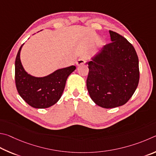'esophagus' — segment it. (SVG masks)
<instances>
[{
  "label": "esophagus",
  "instance_id": "obj_1",
  "mask_svg": "<svg viewBox=\"0 0 156 156\" xmlns=\"http://www.w3.org/2000/svg\"><path fill=\"white\" fill-rule=\"evenodd\" d=\"M86 62V59L85 58H80L78 59V61L76 62V64L77 66H80L81 64H84Z\"/></svg>",
  "mask_w": 156,
  "mask_h": 156
}]
</instances>
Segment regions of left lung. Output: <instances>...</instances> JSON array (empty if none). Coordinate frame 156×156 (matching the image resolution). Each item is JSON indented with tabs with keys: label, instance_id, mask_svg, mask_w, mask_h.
Instances as JSON below:
<instances>
[{
	"label": "left lung",
	"instance_id": "obj_1",
	"mask_svg": "<svg viewBox=\"0 0 156 156\" xmlns=\"http://www.w3.org/2000/svg\"><path fill=\"white\" fill-rule=\"evenodd\" d=\"M109 32L112 42L87 63L89 73L86 86L90 97L103 108L125 104L136 91L140 78L135 48L122 35Z\"/></svg>",
	"mask_w": 156,
	"mask_h": 156
}]
</instances>
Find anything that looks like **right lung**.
I'll use <instances>...</instances> for the list:
<instances>
[{
    "label": "right lung",
    "mask_w": 156,
    "mask_h": 156,
    "mask_svg": "<svg viewBox=\"0 0 156 156\" xmlns=\"http://www.w3.org/2000/svg\"><path fill=\"white\" fill-rule=\"evenodd\" d=\"M23 44L19 48L15 61V81L18 94L33 108L51 107L61 98L68 76L76 67L71 66L61 68L43 77L32 76L24 69L20 61V55Z\"/></svg>",
    "instance_id": "1"
}]
</instances>
